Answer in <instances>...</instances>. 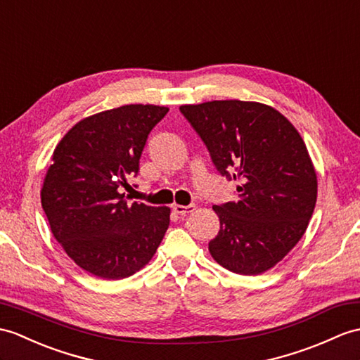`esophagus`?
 Listing matches in <instances>:
<instances>
[{
  "label": "esophagus",
  "mask_w": 360,
  "mask_h": 360,
  "mask_svg": "<svg viewBox=\"0 0 360 360\" xmlns=\"http://www.w3.org/2000/svg\"><path fill=\"white\" fill-rule=\"evenodd\" d=\"M193 210H195V205H193V204H191V205H179V204H174V205H173V212L181 214V216H186V214L191 213Z\"/></svg>",
  "instance_id": "1"
}]
</instances>
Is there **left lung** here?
<instances>
[{
    "label": "left lung",
    "mask_w": 360,
    "mask_h": 360,
    "mask_svg": "<svg viewBox=\"0 0 360 360\" xmlns=\"http://www.w3.org/2000/svg\"><path fill=\"white\" fill-rule=\"evenodd\" d=\"M222 176L238 181V199L214 205L213 259L253 276L282 261L304 236L317 198L310 155L285 116L259 103L210 101L181 105Z\"/></svg>",
    "instance_id": "1"
}]
</instances>
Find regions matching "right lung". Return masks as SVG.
<instances>
[{
  "instance_id": "right-lung-1",
  "label": "right lung",
  "mask_w": 360,
  "mask_h": 360,
  "mask_svg": "<svg viewBox=\"0 0 360 360\" xmlns=\"http://www.w3.org/2000/svg\"><path fill=\"white\" fill-rule=\"evenodd\" d=\"M167 107L130 104L79 121L56 146L41 204L55 239L82 270L124 279L156 253L170 224L169 207L127 204L120 187L139 160Z\"/></svg>"
}]
</instances>
